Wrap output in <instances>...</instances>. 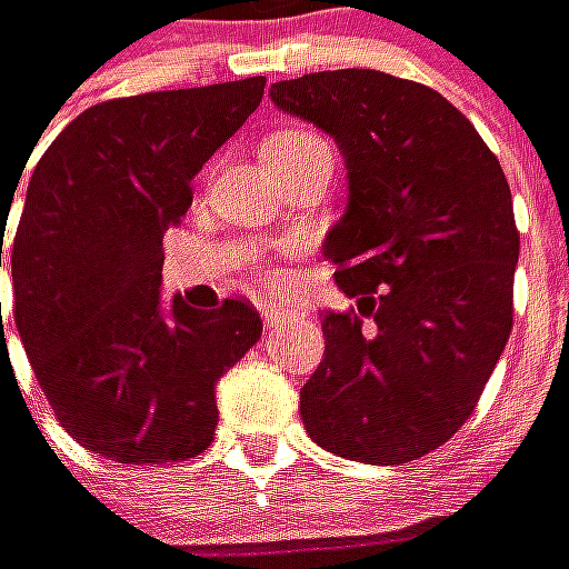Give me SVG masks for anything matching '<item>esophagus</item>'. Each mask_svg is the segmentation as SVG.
<instances>
[{"label":"esophagus","instance_id":"esophagus-1","mask_svg":"<svg viewBox=\"0 0 569 569\" xmlns=\"http://www.w3.org/2000/svg\"><path fill=\"white\" fill-rule=\"evenodd\" d=\"M259 313H262L264 326H271V328L286 326L289 319L296 317V313H292V310H289V307H283V305H262V307H259Z\"/></svg>","mask_w":569,"mask_h":569}]
</instances>
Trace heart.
I'll return each instance as SVG.
<instances>
[{
  "mask_svg": "<svg viewBox=\"0 0 569 569\" xmlns=\"http://www.w3.org/2000/svg\"><path fill=\"white\" fill-rule=\"evenodd\" d=\"M326 141L319 138L317 132H307V129H286V132L271 134L264 141V150H273V153H301V150H310V147H322Z\"/></svg>",
  "mask_w": 569,
  "mask_h": 569,
  "instance_id": "heart-1",
  "label": "heart"
}]
</instances>
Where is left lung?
Returning <instances> with one entry per match:
<instances>
[{
  "instance_id": "left-lung-1",
  "label": "left lung",
  "mask_w": 569,
  "mask_h": 569,
  "mask_svg": "<svg viewBox=\"0 0 569 569\" xmlns=\"http://www.w3.org/2000/svg\"><path fill=\"white\" fill-rule=\"evenodd\" d=\"M271 102L331 134L349 180L322 252L356 310L322 317L307 435L349 461H416L473 413L512 331L503 168L456 104L386 71H317L273 83Z\"/></svg>"
}]
</instances>
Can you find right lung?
I'll list each match as a JSON object with an SVG mask.
<instances>
[{
	"label": "right lung",
	"instance_id": "right-lung-1",
	"mask_svg": "<svg viewBox=\"0 0 569 569\" xmlns=\"http://www.w3.org/2000/svg\"><path fill=\"white\" fill-rule=\"evenodd\" d=\"M264 78L111 99L38 159L11 243L14 322L60 425L117 465L204 452L217 380L262 338L241 298L162 305V234L192 178L262 102ZM11 199H0V268Z\"/></svg>",
	"mask_w": 569,
	"mask_h": 569
}]
</instances>
